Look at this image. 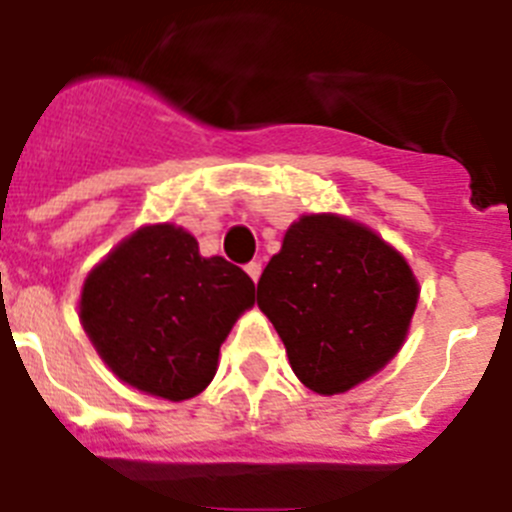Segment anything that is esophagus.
I'll list each match as a JSON object with an SVG mask.
<instances>
[{
    "instance_id": "esophagus-1",
    "label": "esophagus",
    "mask_w": 512,
    "mask_h": 512,
    "mask_svg": "<svg viewBox=\"0 0 512 512\" xmlns=\"http://www.w3.org/2000/svg\"><path fill=\"white\" fill-rule=\"evenodd\" d=\"M244 270H247V275H250L252 281H260V273H262V265L260 262H247V265H244Z\"/></svg>"
}]
</instances>
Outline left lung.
<instances>
[{"mask_svg": "<svg viewBox=\"0 0 512 512\" xmlns=\"http://www.w3.org/2000/svg\"><path fill=\"white\" fill-rule=\"evenodd\" d=\"M420 286L368 226L309 213L288 226L257 283V306L304 386L332 397L379 373L410 332Z\"/></svg>", "mask_w": 512, "mask_h": 512, "instance_id": "1", "label": "left lung"}]
</instances>
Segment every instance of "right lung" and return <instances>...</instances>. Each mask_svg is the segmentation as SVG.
<instances>
[{"mask_svg":"<svg viewBox=\"0 0 512 512\" xmlns=\"http://www.w3.org/2000/svg\"><path fill=\"white\" fill-rule=\"evenodd\" d=\"M252 304L242 268L203 257L182 226L151 224L84 278L79 322L123 384L182 402L211 384L221 342Z\"/></svg>","mask_w":512,"mask_h":512,"instance_id":"obj_1","label":"right lung"}]
</instances>
